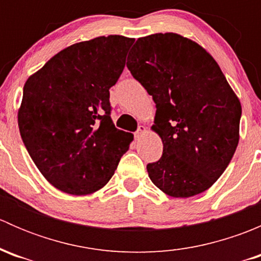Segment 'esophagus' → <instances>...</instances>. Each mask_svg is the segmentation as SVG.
I'll return each instance as SVG.
<instances>
[{
    "instance_id": "obj_1",
    "label": "esophagus",
    "mask_w": 261,
    "mask_h": 261,
    "mask_svg": "<svg viewBox=\"0 0 261 261\" xmlns=\"http://www.w3.org/2000/svg\"><path fill=\"white\" fill-rule=\"evenodd\" d=\"M145 133H146V127H145V126L140 125V126H139V127H138V130L135 131V134H134V135H135L136 139H139L141 135H144V134H145Z\"/></svg>"
}]
</instances>
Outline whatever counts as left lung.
<instances>
[{"label":"left lung","instance_id":"1","mask_svg":"<svg viewBox=\"0 0 261 261\" xmlns=\"http://www.w3.org/2000/svg\"><path fill=\"white\" fill-rule=\"evenodd\" d=\"M128 55V70L155 102L151 128L163 141L149 178L177 198L202 193L235 154L240 101L211 55L178 34L138 39Z\"/></svg>","mask_w":261,"mask_h":261}]
</instances>
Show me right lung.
Returning <instances> with one entry per match:
<instances>
[{
	"label": "right lung",
	"mask_w": 261,
	"mask_h": 261,
	"mask_svg": "<svg viewBox=\"0 0 261 261\" xmlns=\"http://www.w3.org/2000/svg\"><path fill=\"white\" fill-rule=\"evenodd\" d=\"M134 39L99 36L51 58L23 86L21 139L41 174L69 194L98 191L112 178L133 135L115 127L110 88Z\"/></svg>",
	"instance_id": "right-lung-1"
}]
</instances>
